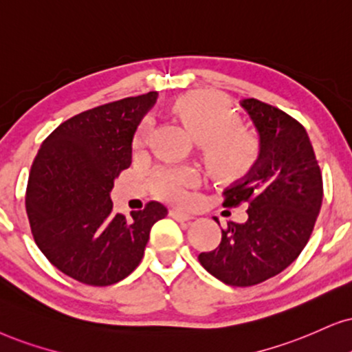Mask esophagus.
I'll list each match as a JSON object with an SVG mask.
<instances>
[{"label": "esophagus", "instance_id": "34e87169", "mask_svg": "<svg viewBox=\"0 0 352 352\" xmlns=\"http://www.w3.org/2000/svg\"><path fill=\"white\" fill-rule=\"evenodd\" d=\"M168 214H170V217H173L175 221H182V222L193 219V216L188 214V212L180 211V209H170V212H168Z\"/></svg>", "mask_w": 352, "mask_h": 352}]
</instances>
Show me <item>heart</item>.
Instances as JSON below:
<instances>
[{
    "instance_id": "heart-1",
    "label": "heart",
    "mask_w": 352,
    "mask_h": 352,
    "mask_svg": "<svg viewBox=\"0 0 352 352\" xmlns=\"http://www.w3.org/2000/svg\"><path fill=\"white\" fill-rule=\"evenodd\" d=\"M172 110L201 144L204 164L216 179H240L256 164L260 140L253 131L240 126V115L224 96L209 91L190 92L175 100ZM149 133L151 118L144 117L133 133L135 153L148 144ZM197 184L198 172L191 167H159L149 177L155 197L172 203L185 201L186 190Z\"/></svg>"
}]
</instances>
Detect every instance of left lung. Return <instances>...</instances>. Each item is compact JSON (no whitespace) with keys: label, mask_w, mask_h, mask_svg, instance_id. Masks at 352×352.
Here are the masks:
<instances>
[{"label":"left lung","mask_w":352,"mask_h":352,"mask_svg":"<svg viewBox=\"0 0 352 352\" xmlns=\"http://www.w3.org/2000/svg\"><path fill=\"white\" fill-rule=\"evenodd\" d=\"M240 105L255 123L261 151L245 179L224 191L222 204L248 206V219L229 221L219 245L198 260L219 281L248 287L279 274L304 250L322 208L323 180L296 118L258 99Z\"/></svg>","instance_id":"left-lung-1"}]
</instances>
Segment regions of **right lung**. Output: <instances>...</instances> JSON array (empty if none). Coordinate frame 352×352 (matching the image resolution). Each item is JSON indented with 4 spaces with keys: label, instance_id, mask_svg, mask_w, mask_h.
Wrapping results in <instances>:
<instances>
[{
    "label": "right lung",
    "instance_id": "obj_1",
    "mask_svg": "<svg viewBox=\"0 0 352 352\" xmlns=\"http://www.w3.org/2000/svg\"><path fill=\"white\" fill-rule=\"evenodd\" d=\"M155 92L94 107L55 128L35 155L25 211L40 252L69 278L110 286L143 260L154 222L167 208L149 201L115 214L113 180L131 166V140Z\"/></svg>",
    "mask_w": 352,
    "mask_h": 352
}]
</instances>
